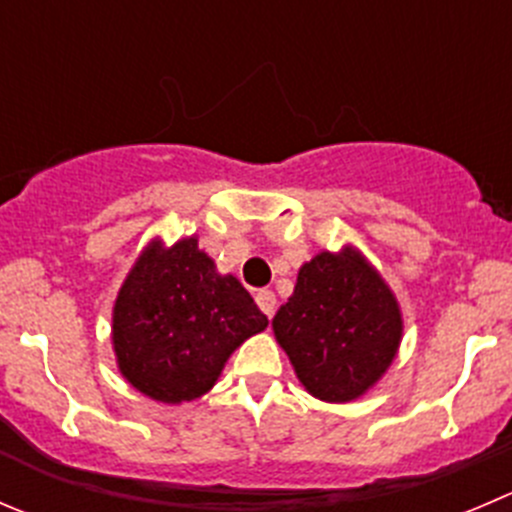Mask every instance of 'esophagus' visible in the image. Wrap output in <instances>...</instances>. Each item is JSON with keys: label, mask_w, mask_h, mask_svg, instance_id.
<instances>
[{"label": "esophagus", "mask_w": 512, "mask_h": 512, "mask_svg": "<svg viewBox=\"0 0 512 512\" xmlns=\"http://www.w3.org/2000/svg\"><path fill=\"white\" fill-rule=\"evenodd\" d=\"M255 300H257V305H260V310L265 312L267 317H272L275 315V310H277V297H275V292L272 290H260L255 295Z\"/></svg>", "instance_id": "1"}]
</instances>
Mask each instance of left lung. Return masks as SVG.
Listing matches in <instances>:
<instances>
[{"instance_id": "obj_1", "label": "left lung", "mask_w": 512, "mask_h": 512, "mask_svg": "<svg viewBox=\"0 0 512 512\" xmlns=\"http://www.w3.org/2000/svg\"><path fill=\"white\" fill-rule=\"evenodd\" d=\"M272 330L307 393L325 403H350L395 360L403 315L388 282L347 245L300 267Z\"/></svg>"}]
</instances>
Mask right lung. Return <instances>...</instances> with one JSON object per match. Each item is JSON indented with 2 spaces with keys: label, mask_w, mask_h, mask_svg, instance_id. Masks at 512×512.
<instances>
[{
  "label": "right lung",
  "mask_w": 512,
  "mask_h": 512,
  "mask_svg": "<svg viewBox=\"0 0 512 512\" xmlns=\"http://www.w3.org/2000/svg\"><path fill=\"white\" fill-rule=\"evenodd\" d=\"M265 327L250 292L217 272L197 237L152 240L114 300L112 345L132 388L177 405L205 395L227 357Z\"/></svg>",
  "instance_id": "add662e5"
}]
</instances>
